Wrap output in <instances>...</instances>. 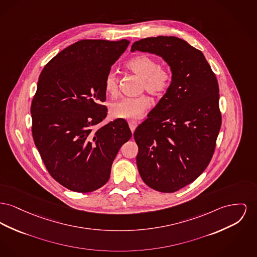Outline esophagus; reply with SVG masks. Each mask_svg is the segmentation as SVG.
Wrapping results in <instances>:
<instances>
[{
  "instance_id": "obj_1",
  "label": "esophagus",
  "mask_w": 257,
  "mask_h": 257,
  "mask_svg": "<svg viewBox=\"0 0 257 257\" xmlns=\"http://www.w3.org/2000/svg\"><path fill=\"white\" fill-rule=\"evenodd\" d=\"M128 123H129V127H130V129H131V131H132V133H133L137 128L138 123H137L136 121L134 120H130Z\"/></svg>"
}]
</instances>
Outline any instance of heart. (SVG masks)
I'll return each mask as SVG.
<instances>
[{
  "mask_svg": "<svg viewBox=\"0 0 257 257\" xmlns=\"http://www.w3.org/2000/svg\"><path fill=\"white\" fill-rule=\"evenodd\" d=\"M127 69L142 78V89L150 94L160 97L169 89L172 76L171 73L160 68L158 62L147 55H138L126 63ZM105 90L109 95L117 92V77L114 73L109 72L105 78ZM151 100L142 95L135 98H122L109 106V113L114 118L137 119L151 106Z\"/></svg>",
  "mask_w": 257,
  "mask_h": 257,
  "instance_id": "heart-1",
  "label": "heart"
}]
</instances>
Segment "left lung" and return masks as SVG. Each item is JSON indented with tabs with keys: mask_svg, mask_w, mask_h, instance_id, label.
I'll return each instance as SVG.
<instances>
[{
	"mask_svg": "<svg viewBox=\"0 0 257 257\" xmlns=\"http://www.w3.org/2000/svg\"><path fill=\"white\" fill-rule=\"evenodd\" d=\"M149 52L170 67L172 82L137 127V166L144 182L165 193L195 181L211 161L221 126L216 77L202 51L177 37L135 42L131 52Z\"/></svg>",
	"mask_w": 257,
	"mask_h": 257,
	"instance_id": "1",
	"label": "left lung"
}]
</instances>
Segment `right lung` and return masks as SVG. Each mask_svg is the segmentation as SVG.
<instances>
[{
  "label": "right lung",
  "instance_id": "right-lung-1",
  "mask_svg": "<svg viewBox=\"0 0 257 257\" xmlns=\"http://www.w3.org/2000/svg\"><path fill=\"white\" fill-rule=\"evenodd\" d=\"M130 42L82 40L60 51L41 73L34 96L32 134L50 176L66 188L91 192L109 179L112 162L132 137L106 116L105 78Z\"/></svg>",
  "mask_w": 257,
  "mask_h": 257
}]
</instances>
